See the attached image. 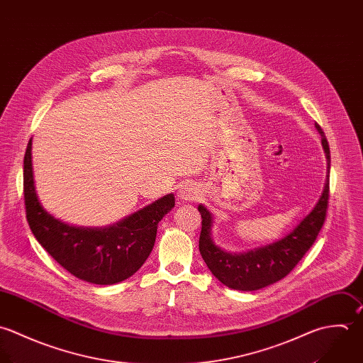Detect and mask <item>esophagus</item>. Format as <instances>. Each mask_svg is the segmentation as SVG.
<instances>
[{"label":"esophagus","mask_w":363,"mask_h":363,"mask_svg":"<svg viewBox=\"0 0 363 363\" xmlns=\"http://www.w3.org/2000/svg\"><path fill=\"white\" fill-rule=\"evenodd\" d=\"M199 196H200L199 187L196 184H191V183H186L179 190V199L182 201H194L196 199H199Z\"/></svg>","instance_id":"1"}]
</instances>
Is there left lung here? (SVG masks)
I'll return each instance as SVG.
<instances>
[{
	"label": "left lung",
	"instance_id": "obj_1",
	"mask_svg": "<svg viewBox=\"0 0 363 363\" xmlns=\"http://www.w3.org/2000/svg\"><path fill=\"white\" fill-rule=\"evenodd\" d=\"M315 128L323 139L330 173L331 156L328 140L318 123H315ZM328 197L330 176H327L324 191L314 210L289 235L280 241L245 253H228L213 242V217L204 206H199V211L203 218L199 241L200 253L211 273L230 289L252 291L273 284L286 277L315 242L327 218Z\"/></svg>",
	"mask_w": 363,
	"mask_h": 363
}]
</instances>
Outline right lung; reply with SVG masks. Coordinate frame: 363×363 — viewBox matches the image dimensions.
<instances>
[{"instance_id":"obj_1","label":"right lung","mask_w":363,"mask_h":363,"mask_svg":"<svg viewBox=\"0 0 363 363\" xmlns=\"http://www.w3.org/2000/svg\"><path fill=\"white\" fill-rule=\"evenodd\" d=\"M32 139L23 157V199L29 228L45 250L73 276L94 284H114L132 276L147 259L159 221L174 207L173 194L108 228L70 227L48 214L36 196Z\"/></svg>"}]
</instances>
